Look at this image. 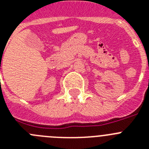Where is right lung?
Listing matches in <instances>:
<instances>
[{"label":"right lung","mask_w":149,"mask_h":149,"mask_svg":"<svg viewBox=\"0 0 149 149\" xmlns=\"http://www.w3.org/2000/svg\"><path fill=\"white\" fill-rule=\"evenodd\" d=\"M0 70H1V68H0Z\"/></svg>","instance_id":"add662e5"}]
</instances>
